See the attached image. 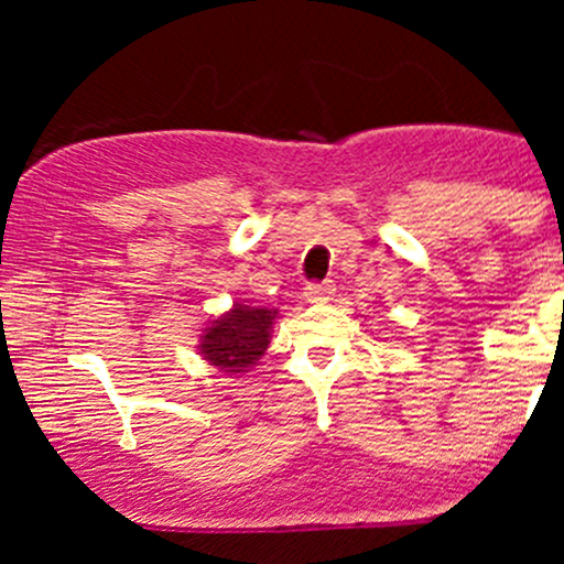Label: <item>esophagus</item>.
I'll use <instances>...</instances> for the list:
<instances>
[{
	"instance_id": "obj_1",
	"label": "esophagus",
	"mask_w": 564,
	"mask_h": 564,
	"mask_svg": "<svg viewBox=\"0 0 564 564\" xmlns=\"http://www.w3.org/2000/svg\"><path fill=\"white\" fill-rule=\"evenodd\" d=\"M302 294H304V300H307V302H323V300H328V296L334 294V283L332 281L307 283Z\"/></svg>"
}]
</instances>
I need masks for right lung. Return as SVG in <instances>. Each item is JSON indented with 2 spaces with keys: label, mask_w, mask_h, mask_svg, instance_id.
I'll return each mask as SVG.
<instances>
[{
  "label": "right lung",
  "mask_w": 564,
  "mask_h": 564,
  "mask_svg": "<svg viewBox=\"0 0 564 564\" xmlns=\"http://www.w3.org/2000/svg\"><path fill=\"white\" fill-rule=\"evenodd\" d=\"M278 318V310L249 307L236 302L219 318L206 323L200 334V355L225 373H243L262 358L270 345V332Z\"/></svg>",
  "instance_id": "right-lung-1"
}]
</instances>
